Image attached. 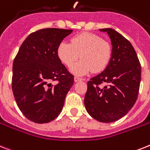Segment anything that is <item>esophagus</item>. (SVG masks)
<instances>
[{
    "mask_svg": "<svg viewBox=\"0 0 150 150\" xmlns=\"http://www.w3.org/2000/svg\"><path fill=\"white\" fill-rule=\"evenodd\" d=\"M74 80H75V82H78V81H82L83 79H81V78H79L78 77V76H75V78H74Z\"/></svg>",
    "mask_w": 150,
    "mask_h": 150,
    "instance_id": "obj_1",
    "label": "esophagus"
}]
</instances>
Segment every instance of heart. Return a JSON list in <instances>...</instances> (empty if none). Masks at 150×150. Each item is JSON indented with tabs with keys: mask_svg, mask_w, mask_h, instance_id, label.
I'll use <instances>...</instances> for the list:
<instances>
[{
	"mask_svg": "<svg viewBox=\"0 0 150 150\" xmlns=\"http://www.w3.org/2000/svg\"><path fill=\"white\" fill-rule=\"evenodd\" d=\"M58 58L64 65L71 66L79 58L81 60L71 68L75 75L82 76L92 71H103L109 64L112 48L109 42L92 33H81L71 39V44L62 41L57 47Z\"/></svg>",
	"mask_w": 150,
	"mask_h": 150,
	"instance_id": "obj_1",
	"label": "heart"
}]
</instances>
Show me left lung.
Instances as JSON below:
<instances>
[{"label":"left lung","mask_w":150,"mask_h":150,"mask_svg":"<svg viewBox=\"0 0 150 150\" xmlns=\"http://www.w3.org/2000/svg\"><path fill=\"white\" fill-rule=\"evenodd\" d=\"M106 32L112 43V55L104 71L88 81L84 103L92 118L102 122H113L126 115L138 97L141 65L129 41L112 28ZM105 84L100 88L99 85Z\"/></svg>","instance_id":"obj_1"}]
</instances>
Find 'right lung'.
Returning <instances> with one entry per match:
<instances>
[{
  "instance_id": "right-lung-1",
  "label": "right lung",
  "mask_w": 150,
  "mask_h": 150,
  "mask_svg": "<svg viewBox=\"0 0 150 150\" xmlns=\"http://www.w3.org/2000/svg\"><path fill=\"white\" fill-rule=\"evenodd\" d=\"M72 30L45 28L31 33L21 45L13 63L12 90L23 115L36 123H47L62 110L74 84L57 54V47ZM58 81L54 85L52 81Z\"/></svg>"
}]
</instances>
